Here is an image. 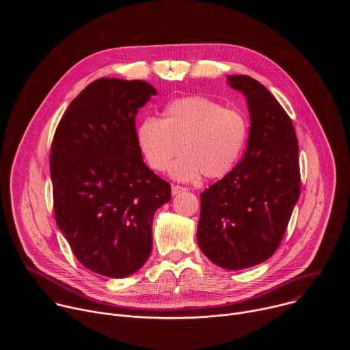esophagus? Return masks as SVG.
Returning a JSON list of instances; mask_svg holds the SVG:
<instances>
[{
    "mask_svg": "<svg viewBox=\"0 0 350 350\" xmlns=\"http://www.w3.org/2000/svg\"><path fill=\"white\" fill-rule=\"evenodd\" d=\"M187 191L185 187H180V185H172V195H178L181 192Z\"/></svg>",
    "mask_w": 350,
    "mask_h": 350,
    "instance_id": "obj_1",
    "label": "esophagus"
}]
</instances>
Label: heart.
Wrapping results in <instances>:
<instances>
[{
  "label": "heart",
  "instance_id": "1",
  "mask_svg": "<svg viewBox=\"0 0 350 350\" xmlns=\"http://www.w3.org/2000/svg\"><path fill=\"white\" fill-rule=\"evenodd\" d=\"M139 151L148 166L163 172L170 161V176L180 181L201 177L221 178L239 161L247 138L243 115L202 95L170 101L162 119L144 118L135 130Z\"/></svg>",
  "mask_w": 350,
  "mask_h": 350
}]
</instances>
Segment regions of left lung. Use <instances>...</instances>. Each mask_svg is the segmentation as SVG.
<instances>
[{
    "instance_id": "8db88e82",
    "label": "left lung",
    "mask_w": 350,
    "mask_h": 350,
    "mask_svg": "<svg viewBox=\"0 0 350 350\" xmlns=\"http://www.w3.org/2000/svg\"><path fill=\"white\" fill-rule=\"evenodd\" d=\"M246 98L251 119L242 161L201 193L196 241L205 256L226 270L266 262L277 251L301 193L293 124L258 80L227 76Z\"/></svg>"
}]
</instances>
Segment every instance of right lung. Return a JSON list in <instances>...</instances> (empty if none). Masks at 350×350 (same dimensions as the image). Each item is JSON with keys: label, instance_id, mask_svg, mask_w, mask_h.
Listing matches in <instances>:
<instances>
[{"label": "right lung", "instance_id": "obj_1", "mask_svg": "<svg viewBox=\"0 0 350 350\" xmlns=\"http://www.w3.org/2000/svg\"><path fill=\"white\" fill-rule=\"evenodd\" d=\"M157 94L142 80H95L73 99L51 145L57 224L77 260L109 278L144 266L154 215L172 198L135 138L138 109Z\"/></svg>", "mask_w": 350, "mask_h": 350}]
</instances>
